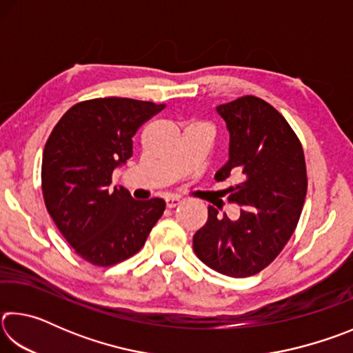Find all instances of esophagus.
Listing matches in <instances>:
<instances>
[{"instance_id":"1","label":"esophagus","mask_w":353,"mask_h":353,"mask_svg":"<svg viewBox=\"0 0 353 353\" xmlns=\"http://www.w3.org/2000/svg\"><path fill=\"white\" fill-rule=\"evenodd\" d=\"M165 202H166V207H168V208H174V207L181 204L182 198H179V196H168V198L165 199Z\"/></svg>"}]
</instances>
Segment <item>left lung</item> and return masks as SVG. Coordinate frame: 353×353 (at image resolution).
Listing matches in <instances>:
<instances>
[{
    "mask_svg": "<svg viewBox=\"0 0 353 353\" xmlns=\"http://www.w3.org/2000/svg\"><path fill=\"white\" fill-rule=\"evenodd\" d=\"M216 110L230 134L229 162L214 179L240 172L229 201L241 208L236 221L208 207V219L193 236L198 259L219 274L249 277L265 270L294 234L307 194L301 140L271 104L241 97Z\"/></svg>",
    "mask_w": 353,
    "mask_h": 353,
    "instance_id": "1",
    "label": "left lung"
}]
</instances>
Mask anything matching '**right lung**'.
Returning <instances> with one entry per match:
<instances>
[{"instance_id":"obj_1","label":"right lung","mask_w":353,"mask_h":353,"mask_svg":"<svg viewBox=\"0 0 353 353\" xmlns=\"http://www.w3.org/2000/svg\"><path fill=\"white\" fill-rule=\"evenodd\" d=\"M165 104L97 98L74 104L52 129L41 160L48 213L74 252L112 266L139 252L165 212V201H135L113 188L112 172L132 157V137Z\"/></svg>"}]
</instances>
